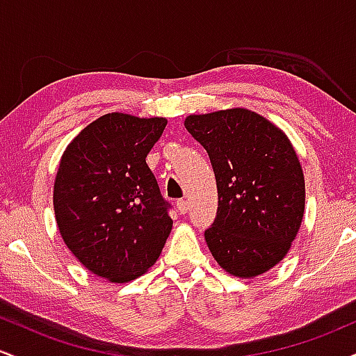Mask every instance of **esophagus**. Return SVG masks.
Here are the masks:
<instances>
[{
  "mask_svg": "<svg viewBox=\"0 0 356 356\" xmlns=\"http://www.w3.org/2000/svg\"><path fill=\"white\" fill-rule=\"evenodd\" d=\"M187 209H189V202H187L186 199H179V201H177V211L181 212V214H186Z\"/></svg>",
  "mask_w": 356,
  "mask_h": 356,
  "instance_id": "obj_1",
  "label": "esophagus"
}]
</instances>
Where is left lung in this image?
I'll list each match as a JSON object with an SVG mask.
<instances>
[{
  "label": "left lung",
  "mask_w": 356,
  "mask_h": 356,
  "mask_svg": "<svg viewBox=\"0 0 356 356\" xmlns=\"http://www.w3.org/2000/svg\"><path fill=\"white\" fill-rule=\"evenodd\" d=\"M184 125L207 150L218 216L204 232L229 275L251 280L284 259L305 216V175L288 136L266 117L234 107L191 113Z\"/></svg>",
  "instance_id": "left-lung-1"
}]
</instances>
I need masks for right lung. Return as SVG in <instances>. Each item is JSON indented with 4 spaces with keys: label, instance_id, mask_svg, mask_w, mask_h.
Wrapping results in <instances>:
<instances>
[{
    "label": "right lung",
    "instance_id": "obj_1",
    "mask_svg": "<svg viewBox=\"0 0 356 356\" xmlns=\"http://www.w3.org/2000/svg\"><path fill=\"white\" fill-rule=\"evenodd\" d=\"M165 125V117L105 113L61 154L53 184L60 236L81 266L110 283L145 275L172 231L145 162Z\"/></svg>",
    "mask_w": 356,
    "mask_h": 356
}]
</instances>
